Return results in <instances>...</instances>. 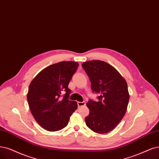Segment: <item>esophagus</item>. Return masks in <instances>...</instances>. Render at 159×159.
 <instances>
[{
  "instance_id": "obj_1",
  "label": "esophagus",
  "mask_w": 159,
  "mask_h": 159,
  "mask_svg": "<svg viewBox=\"0 0 159 159\" xmlns=\"http://www.w3.org/2000/svg\"><path fill=\"white\" fill-rule=\"evenodd\" d=\"M77 104H78V107H80L84 106V105H86V103H85L84 102H77Z\"/></svg>"
}]
</instances>
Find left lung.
Wrapping results in <instances>:
<instances>
[{"mask_svg":"<svg viewBox=\"0 0 159 159\" xmlns=\"http://www.w3.org/2000/svg\"><path fill=\"white\" fill-rule=\"evenodd\" d=\"M82 66L89 76L93 92L100 93L98 102L86 103L90 113L86 126L93 132L106 134L116 126L127 110L130 95L126 80L115 67L100 60L88 61Z\"/></svg>","mask_w":159,"mask_h":159,"instance_id":"obj_1","label":"left lung"}]
</instances>
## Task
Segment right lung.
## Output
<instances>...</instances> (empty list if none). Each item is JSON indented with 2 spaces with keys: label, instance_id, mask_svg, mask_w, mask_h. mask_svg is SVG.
Returning a JSON list of instances; mask_svg holds the SVG:
<instances>
[{
  "label": "right lung",
  "instance_id": "1",
  "mask_svg": "<svg viewBox=\"0 0 159 159\" xmlns=\"http://www.w3.org/2000/svg\"><path fill=\"white\" fill-rule=\"evenodd\" d=\"M79 67L75 61L52 64L39 72L29 84L27 94L31 112L39 125L49 132L66 127L77 103L69 100L68 84ZM63 91L66 94L60 98Z\"/></svg>",
  "mask_w": 159,
  "mask_h": 159
}]
</instances>
